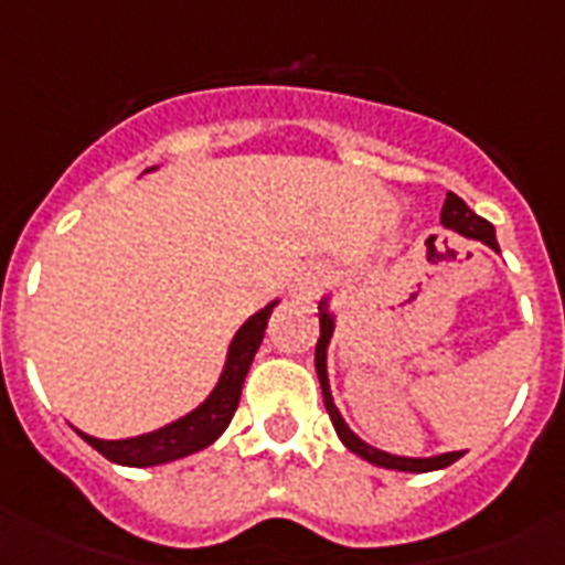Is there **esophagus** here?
<instances>
[{
	"label": "esophagus",
	"mask_w": 565,
	"mask_h": 565,
	"mask_svg": "<svg viewBox=\"0 0 565 565\" xmlns=\"http://www.w3.org/2000/svg\"><path fill=\"white\" fill-rule=\"evenodd\" d=\"M328 278H331V275H328V269L322 264L301 266L299 273H296V278H292V296L301 301H313L319 292L326 290Z\"/></svg>",
	"instance_id": "1"
}]
</instances>
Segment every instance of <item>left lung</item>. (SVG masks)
Here are the masks:
<instances>
[{
    "instance_id": "1",
    "label": "left lung",
    "mask_w": 565,
    "mask_h": 565,
    "mask_svg": "<svg viewBox=\"0 0 565 565\" xmlns=\"http://www.w3.org/2000/svg\"><path fill=\"white\" fill-rule=\"evenodd\" d=\"M443 225L457 234H463L469 239H481L490 248L499 252V243H495V228H492L490 222L478 216V213L469 207V204L460 199V195L448 193L446 204H443ZM337 328V317L334 310H331V296H322L319 301V340H317V375H319V386H322V398H326V411L334 422L337 437L343 439V446L349 451H354L363 460H370L375 466H384V469H398V472H434V469H446L455 460L463 457V451H446V455H434V457H398L390 455V451H381V448L370 446V443H363L358 434H354L349 425H345L343 413L337 411L334 395H331V384H328V345H331V337H334Z\"/></svg>"
}]
</instances>
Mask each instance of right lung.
I'll use <instances>...</instances> for the list:
<instances>
[{
    "label": "right lung",
    "mask_w": 565,
    "mask_h": 565,
    "mask_svg": "<svg viewBox=\"0 0 565 565\" xmlns=\"http://www.w3.org/2000/svg\"><path fill=\"white\" fill-rule=\"evenodd\" d=\"M158 167H149L146 172H154ZM278 305V299L269 301L266 308H260L257 313L239 326V331L234 334L228 345V354H225V366L220 372V381L213 386L207 398H204L199 407H193L190 413L179 416L170 425H163L158 430H149V434H140V437H126V439H99L84 434V430L75 428V434L99 451L102 457H108L110 463L119 466H161L172 463V460H181V457L193 455V451H202L211 443L222 437V430L228 428L231 416L237 411L239 393H243V381L248 375V366L255 361L257 349L264 343L266 322L273 317V308Z\"/></svg>",
    "instance_id": "obj_1"
}]
</instances>
